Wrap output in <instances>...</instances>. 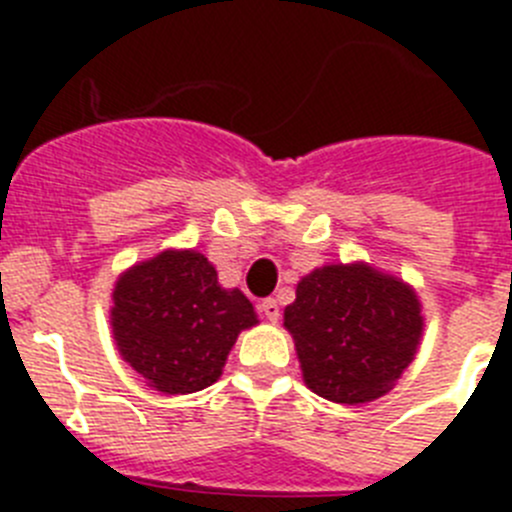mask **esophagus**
I'll use <instances>...</instances> for the list:
<instances>
[{
	"label": "esophagus",
	"instance_id": "34e87169",
	"mask_svg": "<svg viewBox=\"0 0 512 512\" xmlns=\"http://www.w3.org/2000/svg\"><path fill=\"white\" fill-rule=\"evenodd\" d=\"M261 312H264L269 323H277V320H279V302L271 300V297H269V300L261 302Z\"/></svg>",
	"mask_w": 512,
	"mask_h": 512
}]
</instances>
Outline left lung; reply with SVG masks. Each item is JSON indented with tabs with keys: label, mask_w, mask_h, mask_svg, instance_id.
I'll return each instance as SVG.
<instances>
[{
	"label": "left lung",
	"mask_w": 512,
	"mask_h": 512,
	"mask_svg": "<svg viewBox=\"0 0 512 512\" xmlns=\"http://www.w3.org/2000/svg\"><path fill=\"white\" fill-rule=\"evenodd\" d=\"M284 328L315 395L364 405L387 395L413 364L425 318L413 284L351 261L305 274L284 307Z\"/></svg>",
	"instance_id": "obj_1"
}]
</instances>
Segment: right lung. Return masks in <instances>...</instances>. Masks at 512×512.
<instances>
[{
  "mask_svg": "<svg viewBox=\"0 0 512 512\" xmlns=\"http://www.w3.org/2000/svg\"><path fill=\"white\" fill-rule=\"evenodd\" d=\"M117 351L151 390L192 395L223 374L241 330L259 315L241 289H225L205 253L166 248L117 277L110 307Z\"/></svg>",
  "mask_w": 512,
  "mask_h": 512,
  "instance_id": "add662e5",
  "label": "right lung"
}]
</instances>
